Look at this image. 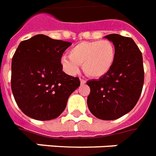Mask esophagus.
Returning a JSON list of instances; mask_svg holds the SVG:
<instances>
[{
	"mask_svg": "<svg viewBox=\"0 0 156 156\" xmlns=\"http://www.w3.org/2000/svg\"><path fill=\"white\" fill-rule=\"evenodd\" d=\"M86 83V80H84V79H80V84H82V85H83V84H84Z\"/></svg>",
	"mask_w": 156,
	"mask_h": 156,
	"instance_id": "esophagus-1",
	"label": "esophagus"
}]
</instances>
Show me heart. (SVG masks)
I'll list each match as a JSON object with an SVG mask.
<instances>
[{"label":"heart","instance_id":"b5f03b06","mask_svg":"<svg viewBox=\"0 0 156 156\" xmlns=\"http://www.w3.org/2000/svg\"><path fill=\"white\" fill-rule=\"evenodd\" d=\"M116 58V49L111 41L97 40L81 42L71 48L69 55L61 58V64L68 74L79 72L80 64L86 74L99 78L109 73Z\"/></svg>","mask_w":156,"mask_h":156}]
</instances>
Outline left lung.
<instances>
[{
    "label": "left lung",
    "mask_w": 156,
    "mask_h": 156,
    "mask_svg": "<svg viewBox=\"0 0 156 156\" xmlns=\"http://www.w3.org/2000/svg\"><path fill=\"white\" fill-rule=\"evenodd\" d=\"M116 49L112 69L105 76L87 82L90 93L87 104L101 120H115L131 110L141 95L144 82L143 55L131 38L117 34L105 36Z\"/></svg>",
    "instance_id": "8db88e82"
}]
</instances>
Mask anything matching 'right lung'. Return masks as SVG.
I'll return each instance as SVG.
<instances>
[{
  "mask_svg": "<svg viewBox=\"0 0 156 156\" xmlns=\"http://www.w3.org/2000/svg\"><path fill=\"white\" fill-rule=\"evenodd\" d=\"M72 43L37 34L21 42L12 58L11 88L15 101L28 117L55 119L80 84L63 72L61 57Z\"/></svg>",
  "mask_w": 156,
  "mask_h": 156,
  "instance_id": "1",
  "label": "right lung"
}]
</instances>
